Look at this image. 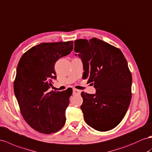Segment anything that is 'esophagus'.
Segmentation results:
<instances>
[{
	"label": "esophagus",
	"mask_w": 152,
	"mask_h": 152,
	"mask_svg": "<svg viewBox=\"0 0 152 152\" xmlns=\"http://www.w3.org/2000/svg\"><path fill=\"white\" fill-rule=\"evenodd\" d=\"M81 91L80 90H77V89L74 88L73 89V94H80Z\"/></svg>",
	"instance_id": "1"
}]
</instances>
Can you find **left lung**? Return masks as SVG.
Instances as JSON below:
<instances>
[{"label": "left lung", "instance_id": "left-lung-1", "mask_svg": "<svg viewBox=\"0 0 152 152\" xmlns=\"http://www.w3.org/2000/svg\"><path fill=\"white\" fill-rule=\"evenodd\" d=\"M75 51L83 62V78L96 89L94 94H81L85 121L98 131L113 129L124 118L132 98L126 58L119 49L96 38L75 40Z\"/></svg>", "mask_w": 152, "mask_h": 152}]
</instances>
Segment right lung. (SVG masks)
<instances>
[{
    "instance_id": "obj_1",
    "label": "right lung",
    "mask_w": 152,
    "mask_h": 152,
    "mask_svg": "<svg viewBox=\"0 0 152 152\" xmlns=\"http://www.w3.org/2000/svg\"><path fill=\"white\" fill-rule=\"evenodd\" d=\"M73 49V42L42 43L22 56L17 68L14 92L20 112L29 125L42 134L59 131L72 90L49 92L56 78L54 64Z\"/></svg>"
}]
</instances>
